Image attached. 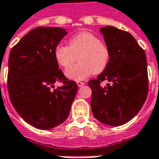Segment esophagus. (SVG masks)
Instances as JSON below:
<instances>
[{"instance_id":"1","label":"esophagus","mask_w":159,"mask_h":159,"mask_svg":"<svg viewBox=\"0 0 159 159\" xmlns=\"http://www.w3.org/2000/svg\"><path fill=\"white\" fill-rule=\"evenodd\" d=\"M77 85H78V87H83L85 84H84V82H81V81H77Z\"/></svg>"}]
</instances>
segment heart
<instances>
[{
	"mask_svg": "<svg viewBox=\"0 0 159 159\" xmlns=\"http://www.w3.org/2000/svg\"><path fill=\"white\" fill-rule=\"evenodd\" d=\"M78 57L79 63L73 66ZM111 53L106 44L92 33L81 32L72 36L69 46L58 45L55 49V58L64 69L65 75L72 80H82L92 73L99 74L105 70Z\"/></svg>",
	"mask_w": 159,
	"mask_h": 159,
	"instance_id": "b5f03b06",
	"label": "heart"
}]
</instances>
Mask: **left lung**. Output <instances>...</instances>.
I'll return each instance as SVG.
<instances>
[{"instance_id":"1","label":"left lung","mask_w":159,"mask_h":159,"mask_svg":"<svg viewBox=\"0 0 159 159\" xmlns=\"http://www.w3.org/2000/svg\"><path fill=\"white\" fill-rule=\"evenodd\" d=\"M110 49L105 70L89 81L91 110L97 120L118 126L131 120L146 101L149 91L147 59L135 39L114 26L100 30ZM108 82L105 86L101 83Z\"/></svg>"}]
</instances>
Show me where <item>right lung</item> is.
I'll use <instances>...</instances> for the list:
<instances>
[{"label": "right lung", "mask_w": 159, "mask_h": 159, "mask_svg": "<svg viewBox=\"0 0 159 159\" xmlns=\"http://www.w3.org/2000/svg\"><path fill=\"white\" fill-rule=\"evenodd\" d=\"M66 34L63 28L37 27L9 53L10 101L22 119L38 129H51L64 122L76 95L77 83L64 76L55 58V49ZM55 82L63 85L52 90Z\"/></svg>", "instance_id": "1"}]
</instances>
